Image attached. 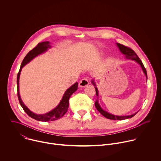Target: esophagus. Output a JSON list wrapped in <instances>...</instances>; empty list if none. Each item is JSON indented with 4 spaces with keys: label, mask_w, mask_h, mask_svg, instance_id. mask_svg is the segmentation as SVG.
<instances>
[{
    "label": "esophagus",
    "mask_w": 161,
    "mask_h": 161,
    "mask_svg": "<svg viewBox=\"0 0 161 161\" xmlns=\"http://www.w3.org/2000/svg\"><path fill=\"white\" fill-rule=\"evenodd\" d=\"M89 84V80L87 78L82 79L79 83V86L80 87H85Z\"/></svg>",
    "instance_id": "obj_1"
}]
</instances>
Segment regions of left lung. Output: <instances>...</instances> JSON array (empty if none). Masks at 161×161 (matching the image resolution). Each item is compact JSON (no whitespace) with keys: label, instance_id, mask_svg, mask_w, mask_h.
<instances>
[{"label":"left lung","instance_id":"obj_1","mask_svg":"<svg viewBox=\"0 0 161 161\" xmlns=\"http://www.w3.org/2000/svg\"><path fill=\"white\" fill-rule=\"evenodd\" d=\"M117 46L119 47L120 52L124 54L125 55V57L128 59H131V60H135L136 62H137V63H138L142 68V69L145 73V75H146L147 76V70L146 69L143 64V62H142V60L140 59V58L138 57V56H137L136 55V53L129 47H125V46L123 45V44H119V43H117ZM92 83L96 86L95 83L94 81H92ZM96 88V95L98 96V90H97V87H95ZM95 106L96 108H97V109L99 111V113L103 114V115L106 117V119H110V120H125V119H130L132 117H133L135 114L137 113H135L132 114H130V115H129V116H117V115H114V114H111L105 111H104L101 108V106H99L98 102H97V100L95 102Z\"/></svg>","mask_w":161,"mask_h":161}]
</instances>
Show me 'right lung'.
Listing matches in <instances>:
<instances>
[{
    "label": "right lung",
    "instance_id": "1",
    "mask_svg": "<svg viewBox=\"0 0 161 161\" xmlns=\"http://www.w3.org/2000/svg\"><path fill=\"white\" fill-rule=\"evenodd\" d=\"M49 43L50 42L48 41L39 42L37 44V45L35 48H34L32 50H31L27 53V55L25 57L24 59L23 60V62L20 66V69L18 71V75H17V87H18L17 94H18V100H19L21 106L22 107L23 109H24L25 112L28 114L29 117H31V118H32L36 120L42 121V122H50V121L56 120L60 119L61 117H62L64 115V114L67 111L69 106V99L71 96L74 92H75V91H76V90L78 89V83L76 82L74 85H73L70 88H69L65 91V92L60 103H59V104L55 109H53L51 111L46 113V114H37L32 113L24 104V103L22 102V101L20 98L19 93V75H20V73L21 71V69L25 64H27L31 60H32L34 57H36V56H37L38 55L41 54V53L44 52L45 51H47L48 48H50L51 46L49 44Z\"/></svg>",
    "mask_w": 161,
    "mask_h": 161
}]
</instances>
